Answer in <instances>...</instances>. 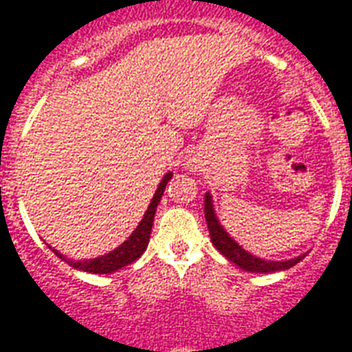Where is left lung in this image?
<instances>
[{"instance_id": "1", "label": "left lung", "mask_w": 352, "mask_h": 352, "mask_svg": "<svg viewBox=\"0 0 352 352\" xmlns=\"http://www.w3.org/2000/svg\"><path fill=\"white\" fill-rule=\"evenodd\" d=\"M205 219L206 225H208V232H210V240L214 243V248L218 249L219 253L227 256L230 262H234L236 265H240L241 270L253 273H273L280 272V270H289L292 265H295L297 262H301L302 256H297V258L286 260V262H272V260H262L256 258L253 254H249L248 251L236 243L232 238H230L227 232L223 230V227L219 225L216 214H214V208H212V197L210 194L205 195Z\"/></svg>"}]
</instances>
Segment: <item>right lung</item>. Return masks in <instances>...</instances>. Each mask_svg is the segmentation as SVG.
<instances>
[{"mask_svg":"<svg viewBox=\"0 0 352 352\" xmlns=\"http://www.w3.org/2000/svg\"><path fill=\"white\" fill-rule=\"evenodd\" d=\"M171 173H166L164 179L158 184L157 192H155V197L151 199L149 206H147L146 216L142 218L140 225L134 229V232L129 236L127 240L123 241L120 248H116L114 251H111L104 256H99V258L92 260H82V262H74V260H68V264L75 270H80V272L88 273H99V275H104V273H112L122 270L123 265L133 264L134 260H138L144 254V251L147 249V243H149V236H151L153 229V219H155V212H157V205L160 203V197L164 194L166 184L170 182ZM53 253L57 254L58 258L66 260L63 254L53 249Z\"/></svg>","mask_w":352,"mask_h":352,"instance_id":"right-lung-1","label":"right lung"}]
</instances>
